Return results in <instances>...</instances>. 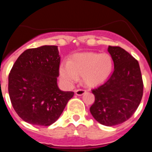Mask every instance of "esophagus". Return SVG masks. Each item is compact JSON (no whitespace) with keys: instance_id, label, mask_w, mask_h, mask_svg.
<instances>
[{"instance_id":"1","label":"esophagus","mask_w":152,"mask_h":152,"mask_svg":"<svg viewBox=\"0 0 152 152\" xmlns=\"http://www.w3.org/2000/svg\"><path fill=\"white\" fill-rule=\"evenodd\" d=\"M85 93H86V90L84 89H77L75 91V94H76V95H77V96L83 95L84 94H85Z\"/></svg>"}]
</instances>
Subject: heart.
<instances>
[{
	"label": "heart",
	"mask_w": 152,
	"mask_h": 152,
	"mask_svg": "<svg viewBox=\"0 0 152 152\" xmlns=\"http://www.w3.org/2000/svg\"><path fill=\"white\" fill-rule=\"evenodd\" d=\"M112 70L113 60L110 55L85 52L75 55L68 63H63L60 75L67 84H72L77 80V76H82L86 84L94 86L104 81Z\"/></svg>",
	"instance_id": "b5f03b06"
}]
</instances>
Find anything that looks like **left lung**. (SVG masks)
Segmentation results:
<instances>
[{
  "instance_id": "left-lung-1",
  "label": "left lung",
  "mask_w": 152,
  "mask_h": 152,
  "mask_svg": "<svg viewBox=\"0 0 152 152\" xmlns=\"http://www.w3.org/2000/svg\"><path fill=\"white\" fill-rule=\"evenodd\" d=\"M114 63L111 76L91 90L95 100L91 113L100 124H121L136 111L143 95V80L139 64L135 58L119 46L108 47Z\"/></svg>"
}]
</instances>
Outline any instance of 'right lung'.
Listing matches in <instances>:
<instances>
[{"label":"right lung","mask_w":152,"mask_h":152,"mask_svg":"<svg viewBox=\"0 0 152 152\" xmlns=\"http://www.w3.org/2000/svg\"><path fill=\"white\" fill-rule=\"evenodd\" d=\"M60 60L58 46L43 45L26 49L13 64L8 92L14 110L26 123L50 126L74 96L57 85Z\"/></svg>","instance_id":"1"}]
</instances>
